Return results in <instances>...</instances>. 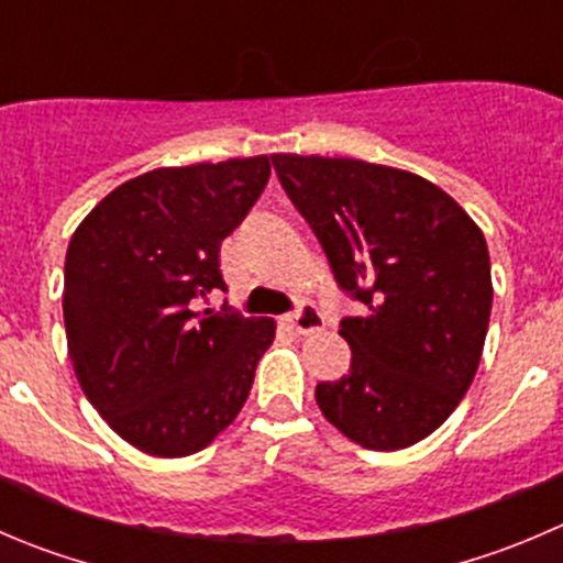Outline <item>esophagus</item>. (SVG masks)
I'll list each match as a JSON object with an SVG mask.
<instances>
[{
    "mask_svg": "<svg viewBox=\"0 0 563 563\" xmlns=\"http://www.w3.org/2000/svg\"><path fill=\"white\" fill-rule=\"evenodd\" d=\"M286 324L291 327L299 335H313V332L324 330V316L313 308V305H302L299 310H294L291 316H286Z\"/></svg>",
    "mask_w": 563,
    "mask_h": 563,
    "instance_id": "1",
    "label": "esophagus"
}]
</instances>
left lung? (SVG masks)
I'll return each mask as SVG.
<instances>
[{
  "label": "left lung",
  "mask_w": 563,
  "mask_h": 563,
  "mask_svg": "<svg viewBox=\"0 0 563 563\" xmlns=\"http://www.w3.org/2000/svg\"><path fill=\"white\" fill-rule=\"evenodd\" d=\"M319 239L338 288L365 305L343 316L349 374L316 385L338 432L371 451L429 438L476 376L493 310L484 233L415 173L360 159L272 156Z\"/></svg>",
  "instance_id": "obj_1"
}]
</instances>
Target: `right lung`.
<instances>
[{
	"label": "right lung",
	"mask_w": 563,
	"mask_h": 563,
	"mask_svg": "<svg viewBox=\"0 0 563 563\" xmlns=\"http://www.w3.org/2000/svg\"><path fill=\"white\" fill-rule=\"evenodd\" d=\"M269 170L266 156L159 167L112 189L70 236L63 313L76 379L145 454H198L247 401L275 321L192 302L225 291L220 244Z\"/></svg>",
	"instance_id": "1"
}]
</instances>
